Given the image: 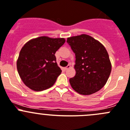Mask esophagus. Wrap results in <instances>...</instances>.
<instances>
[{"label":"esophagus","mask_w":130,"mask_h":130,"mask_svg":"<svg viewBox=\"0 0 130 130\" xmlns=\"http://www.w3.org/2000/svg\"><path fill=\"white\" fill-rule=\"evenodd\" d=\"M70 67H71V65H68L67 66L65 67L64 68V69H65V71H67V70H68V69H70Z\"/></svg>","instance_id":"esophagus-1"}]
</instances>
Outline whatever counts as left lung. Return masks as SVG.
I'll return each mask as SVG.
<instances>
[{
  "label": "left lung",
  "mask_w": 130,
  "mask_h": 130,
  "mask_svg": "<svg viewBox=\"0 0 130 130\" xmlns=\"http://www.w3.org/2000/svg\"><path fill=\"white\" fill-rule=\"evenodd\" d=\"M67 43L75 54L76 74L69 79L77 93L88 95L101 89L107 82L111 65L106 49L88 35L67 38Z\"/></svg>",
  "instance_id": "left-lung-1"
}]
</instances>
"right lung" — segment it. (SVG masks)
I'll return each instance as SVG.
<instances>
[{"mask_svg":"<svg viewBox=\"0 0 130 130\" xmlns=\"http://www.w3.org/2000/svg\"><path fill=\"white\" fill-rule=\"evenodd\" d=\"M63 38L39 37L26 43L20 51L17 71L27 87L36 91L52 87L61 72L55 53L65 43Z\"/></svg>","mask_w":130,"mask_h":130,"instance_id":"add662e5","label":"right lung"}]
</instances>
